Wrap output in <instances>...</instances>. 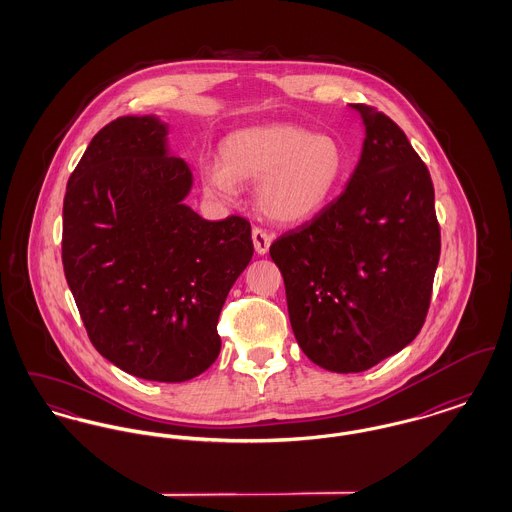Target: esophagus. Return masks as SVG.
I'll use <instances>...</instances> for the list:
<instances>
[{"instance_id": "esophagus-1", "label": "esophagus", "mask_w": 512, "mask_h": 512, "mask_svg": "<svg viewBox=\"0 0 512 512\" xmlns=\"http://www.w3.org/2000/svg\"><path fill=\"white\" fill-rule=\"evenodd\" d=\"M253 245H255V251L259 253V255H265L268 251V247L272 244V240H274V236L267 232L265 228H259V226H255L253 228Z\"/></svg>"}]
</instances>
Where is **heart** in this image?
<instances>
[{
	"instance_id": "obj_1",
	"label": "heart",
	"mask_w": 512,
	"mask_h": 512,
	"mask_svg": "<svg viewBox=\"0 0 512 512\" xmlns=\"http://www.w3.org/2000/svg\"><path fill=\"white\" fill-rule=\"evenodd\" d=\"M220 161H205L201 178L219 197L238 192V182L257 184V205L268 219L299 222L317 215L340 188L347 169L340 142L292 124L253 126L230 134Z\"/></svg>"
}]
</instances>
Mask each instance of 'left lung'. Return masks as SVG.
Here are the masks:
<instances>
[{"label": "left lung", "instance_id": "obj_1", "mask_svg": "<svg viewBox=\"0 0 512 512\" xmlns=\"http://www.w3.org/2000/svg\"><path fill=\"white\" fill-rule=\"evenodd\" d=\"M361 159L338 199L270 245L293 334L332 372H363L420 332L441 236L434 184L405 132L370 105Z\"/></svg>", "mask_w": 512, "mask_h": 512}]
</instances>
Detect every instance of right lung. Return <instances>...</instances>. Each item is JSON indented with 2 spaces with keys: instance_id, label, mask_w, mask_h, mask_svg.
I'll return each mask as SVG.
<instances>
[{
  "instance_id": "right-lung-1",
  "label": "right lung",
  "mask_w": 512,
  "mask_h": 512,
  "mask_svg": "<svg viewBox=\"0 0 512 512\" xmlns=\"http://www.w3.org/2000/svg\"><path fill=\"white\" fill-rule=\"evenodd\" d=\"M153 115L103 126L63 201V270L88 338L124 372L186 382L219 357L226 295L253 257L244 217L184 203L192 171Z\"/></svg>"
}]
</instances>
